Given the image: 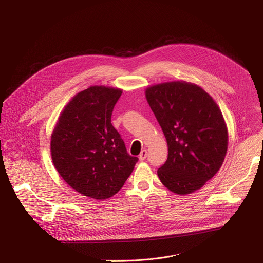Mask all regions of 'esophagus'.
<instances>
[{
  "instance_id": "esophagus-1",
  "label": "esophagus",
  "mask_w": 263,
  "mask_h": 263,
  "mask_svg": "<svg viewBox=\"0 0 263 263\" xmlns=\"http://www.w3.org/2000/svg\"><path fill=\"white\" fill-rule=\"evenodd\" d=\"M146 158H147V150L144 149V150H142V153L140 154L139 159H140V161H144Z\"/></svg>"
}]
</instances>
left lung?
I'll list each match as a JSON object with an SVG mask.
<instances>
[{
  "label": "left lung",
  "instance_id": "obj_1",
  "mask_svg": "<svg viewBox=\"0 0 263 263\" xmlns=\"http://www.w3.org/2000/svg\"><path fill=\"white\" fill-rule=\"evenodd\" d=\"M168 147L158 170L165 187L186 195L202 187L219 171L228 147L220 108L201 87L185 81L151 85L145 90Z\"/></svg>",
  "mask_w": 263,
  "mask_h": 263
}]
</instances>
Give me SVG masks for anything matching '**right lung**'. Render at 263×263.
Wrapping results in <instances>:
<instances>
[{
  "instance_id": "add662e5",
  "label": "right lung",
  "mask_w": 263,
  "mask_h": 263,
  "mask_svg": "<svg viewBox=\"0 0 263 263\" xmlns=\"http://www.w3.org/2000/svg\"><path fill=\"white\" fill-rule=\"evenodd\" d=\"M120 88L90 86L62 110L51 134L54 167L80 194L107 199L126 182L137 162L110 122Z\"/></svg>"
}]
</instances>
